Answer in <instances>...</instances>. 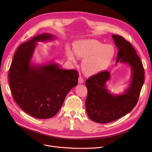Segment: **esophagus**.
Masks as SVG:
<instances>
[{"label":"esophagus","instance_id":"1","mask_svg":"<svg viewBox=\"0 0 152 152\" xmlns=\"http://www.w3.org/2000/svg\"><path fill=\"white\" fill-rule=\"evenodd\" d=\"M83 83H84V79L81 76H79V79H78V83L79 84H83Z\"/></svg>","mask_w":152,"mask_h":152}]
</instances>
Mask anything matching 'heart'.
I'll return each mask as SVG.
<instances>
[{"instance_id": "b5f03b06", "label": "heart", "mask_w": 152, "mask_h": 152, "mask_svg": "<svg viewBox=\"0 0 152 152\" xmlns=\"http://www.w3.org/2000/svg\"><path fill=\"white\" fill-rule=\"evenodd\" d=\"M73 51L69 47L66 49L68 59L76 63L77 59H83L82 69L89 76L97 75L105 71L115 57L116 50L110 44H104L96 39L79 40L75 42Z\"/></svg>"}]
</instances>
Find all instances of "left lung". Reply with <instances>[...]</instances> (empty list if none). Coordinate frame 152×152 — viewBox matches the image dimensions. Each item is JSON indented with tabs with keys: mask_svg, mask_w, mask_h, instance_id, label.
<instances>
[{
	"mask_svg": "<svg viewBox=\"0 0 152 152\" xmlns=\"http://www.w3.org/2000/svg\"><path fill=\"white\" fill-rule=\"evenodd\" d=\"M112 37L119 50L116 63L119 61L129 65L132 78L128 88L121 95L112 94L107 89L111 77L108 71H102L87 79L86 112L91 120L98 123L112 122L131 111L137 104L144 83L142 63L131 44L119 35L113 34Z\"/></svg>",
	"mask_w": 152,
	"mask_h": 152,
	"instance_id": "left-lung-1",
	"label": "left lung"
}]
</instances>
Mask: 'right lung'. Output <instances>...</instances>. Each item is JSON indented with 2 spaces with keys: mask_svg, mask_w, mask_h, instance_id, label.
I'll return each instance as SVG.
<instances>
[{
  "mask_svg": "<svg viewBox=\"0 0 152 152\" xmlns=\"http://www.w3.org/2000/svg\"><path fill=\"white\" fill-rule=\"evenodd\" d=\"M54 39L52 34L44 33L21 44L9 69V84L15 101L25 112L38 119L57 114L67 94L78 82V73L75 69H60L53 62L41 65L32 63L36 42Z\"/></svg>",
  "mask_w": 152,
  "mask_h": 152,
  "instance_id": "right-lung-1",
  "label": "right lung"
}]
</instances>
